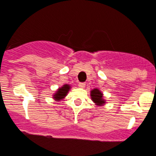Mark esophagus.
Instances as JSON below:
<instances>
[{
    "label": "esophagus",
    "mask_w": 156,
    "mask_h": 156,
    "mask_svg": "<svg viewBox=\"0 0 156 156\" xmlns=\"http://www.w3.org/2000/svg\"><path fill=\"white\" fill-rule=\"evenodd\" d=\"M78 86H79L80 88H81V89H84V87H85V83L80 82V83H79V84H78Z\"/></svg>",
    "instance_id": "esophagus-1"
}]
</instances>
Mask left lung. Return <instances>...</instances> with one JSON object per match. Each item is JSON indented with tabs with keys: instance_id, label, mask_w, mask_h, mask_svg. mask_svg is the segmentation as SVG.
Returning <instances> with one entry per match:
<instances>
[{
	"instance_id": "8db88e82",
	"label": "left lung",
	"mask_w": 156,
	"mask_h": 156,
	"mask_svg": "<svg viewBox=\"0 0 156 156\" xmlns=\"http://www.w3.org/2000/svg\"><path fill=\"white\" fill-rule=\"evenodd\" d=\"M90 98L97 106H103L106 104V100L103 98V94L98 89H94L90 91Z\"/></svg>"
}]
</instances>
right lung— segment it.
I'll use <instances>...</instances> for the list:
<instances>
[{"label":"right lung","mask_w":156,"mask_h":156,"mask_svg":"<svg viewBox=\"0 0 156 156\" xmlns=\"http://www.w3.org/2000/svg\"><path fill=\"white\" fill-rule=\"evenodd\" d=\"M72 86L68 84H63L62 86L58 88L57 89L56 92L53 94V98L54 100H55V102H59V101H62V99H64L65 97L67 96L68 92L70 91Z\"/></svg>","instance_id":"obj_1"}]
</instances>
